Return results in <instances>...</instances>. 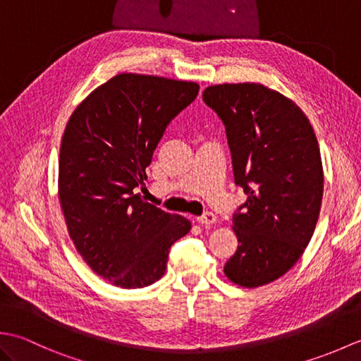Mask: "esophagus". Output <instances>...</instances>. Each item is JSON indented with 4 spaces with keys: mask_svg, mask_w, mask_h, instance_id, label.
<instances>
[{
    "mask_svg": "<svg viewBox=\"0 0 361 361\" xmlns=\"http://www.w3.org/2000/svg\"><path fill=\"white\" fill-rule=\"evenodd\" d=\"M197 221L200 225H212V224H216L217 221V217H216V214H212V212H204L203 216H200V217H197Z\"/></svg>",
    "mask_w": 361,
    "mask_h": 361,
    "instance_id": "obj_1",
    "label": "esophagus"
}]
</instances>
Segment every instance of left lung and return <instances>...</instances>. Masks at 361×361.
<instances>
[{"label":"left lung","instance_id":"8db88e82","mask_svg":"<svg viewBox=\"0 0 361 361\" xmlns=\"http://www.w3.org/2000/svg\"><path fill=\"white\" fill-rule=\"evenodd\" d=\"M203 101L224 122L234 181L247 194L224 271L237 286H265L298 262L315 231L324 183L317 136L296 104L260 83L208 87Z\"/></svg>","mask_w":361,"mask_h":361}]
</instances>
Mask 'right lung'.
<instances>
[{
    "label": "right lung",
    "instance_id": "obj_1",
    "mask_svg": "<svg viewBox=\"0 0 361 361\" xmlns=\"http://www.w3.org/2000/svg\"><path fill=\"white\" fill-rule=\"evenodd\" d=\"M194 82L119 74L96 88L70 118L59 161V198L68 233L91 270L122 288L163 278L169 250L190 221L144 202L167 126L195 101Z\"/></svg>",
    "mask_w": 361,
    "mask_h": 361
}]
</instances>
